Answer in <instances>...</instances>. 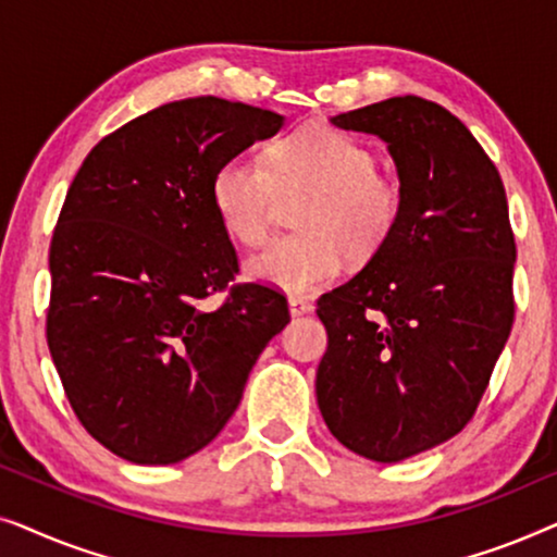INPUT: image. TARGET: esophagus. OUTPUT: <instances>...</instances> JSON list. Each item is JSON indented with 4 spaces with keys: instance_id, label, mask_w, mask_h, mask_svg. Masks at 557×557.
I'll return each mask as SVG.
<instances>
[{
    "instance_id": "1",
    "label": "esophagus",
    "mask_w": 557,
    "mask_h": 557,
    "mask_svg": "<svg viewBox=\"0 0 557 557\" xmlns=\"http://www.w3.org/2000/svg\"><path fill=\"white\" fill-rule=\"evenodd\" d=\"M288 309H292L294 317H304V314H311L314 311V304L309 299H304V296H288Z\"/></svg>"
}]
</instances>
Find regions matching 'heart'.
I'll return each mask as SVG.
<instances>
[{
	"instance_id": "heart-1",
	"label": "heart",
	"mask_w": 557,
	"mask_h": 557,
	"mask_svg": "<svg viewBox=\"0 0 557 557\" xmlns=\"http://www.w3.org/2000/svg\"><path fill=\"white\" fill-rule=\"evenodd\" d=\"M281 195L311 193L299 210V235H281L246 265L258 284L309 294L339 276L345 258L368 263L393 238L403 187L377 170L370 147L330 126H304L265 149L227 157L212 174L210 197L220 225L243 246L271 231Z\"/></svg>"
}]
</instances>
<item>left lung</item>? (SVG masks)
Listing matches in <instances>:
<instances>
[{"instance_id":"8db88e82","label":"left lung","mask_w":557,"mask_h":557,"mask_svg":"<svg viewBox=\"0 0 557 557\" xmlns=\"http://www.w3.org/2000/svg\"><path fill=\"white\" fill-rule=\"evenodd\" d=\"M387 144L393 238L317 301L330 345L317 403L332 436L395 463L456 436L512 330L515 235L497 166L444 106L398 96L330 119Z\"/></svg>"}]
</instances>
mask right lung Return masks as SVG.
Returning <instances> with one entry per match:
<instances>
[{"instance_id":"obj_1","label":"right lung","mask_w":557,"mask_h":557,"mask_svg":"<svg viewBox=\"0 0 557 557\" xmlns=\"http://www.w3.org/2000/svg\"><path fill=\"white\" fill-rule=\"evenodd\" d=\"M284 116L215 96L159 106L81 164L50 243L48 347L90 436L132 463H177L223 431L286 296L231 286L238 256L212 174Z\"/></svg>"}]
</instances>
